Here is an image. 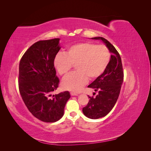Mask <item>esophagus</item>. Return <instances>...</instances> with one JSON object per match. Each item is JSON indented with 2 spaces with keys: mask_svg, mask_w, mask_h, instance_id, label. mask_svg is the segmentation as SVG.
Here are the masks:
<instances>
[{
  "mask_svg": "<svg viewBox=\"0 0 151 151\" xmlns=\"http://www.w3.org/2000/svg\"><path fill=\"white\" fill-rule=\"evenodd\" d=\"M70 95L71 96H77L78 95L77 93H74V92H70Z\"/></svg>",
  "mask_w": 151,
  "mask_h": 151,
  "instance_id": "obj_1",
  "label": "esophagus"
}]
</instances>
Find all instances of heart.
Here are the masks:
<instances>
[{
  "instance_id": "1",
  "label": "heart",
  "mask_w": 151,
  "mask_h": 151,
  "mask_svg": "<svg viewBox=\"0 0 151 151\" xmlns=\"http://www.w3.org/2000/svg\"><path fill=\"white\" fill-rule=\"evenodd\" d=\"M110 52L105 45L89 42L76 43L69 47L64 54H57L54 66L60 75H67L75 65L76 71L65 76L62 87L65 90L78 92L87 84L88 77L95 79L103 73L110 60Z\"/></svg>"
}]
</instances>
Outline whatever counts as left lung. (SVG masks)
<instances>
[{"instance_id": "8db88e82", "label": "left lung", "mask_w": 151, "mask_h": 151, "mask_svg": "<svg viewBox=\"0 0 151 151\" xmlns=\"http://www.w3.org/2000/svg\"><path fill=\"white\" fill-rule=\"evenodd\" d=\"M91 39L101 40L111 54L105 71L88 86L98 91V95L95 97L88 96L90 99L89 102L82 108L83 114L86 117L97 119L108 114L116 103L123 82V70L119 54L108 40L102 37Z\"/></svg>"}]
</instances>
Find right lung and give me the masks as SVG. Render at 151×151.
I'll return each instance as SVG.
<instances>
[{
    "label": "right lung",
    "mask_w": 151,
    "mask_h": 151,
    "mask_svg": "<svg viewBox=\"0 0 151 151\" xmlns=\"http://www.w3.org/2000/svg\"><path fill=\"white\" fill-rule=\"evenodd\" d=\"M61 49L60 38L33 44L19 63V89L25 105L35 117L54 123L63 117L70 97L69 91L53 95L58 87L54 60Z\"/></svg>",
    "instance_id": "right-lung-1"
}]
</instances>
